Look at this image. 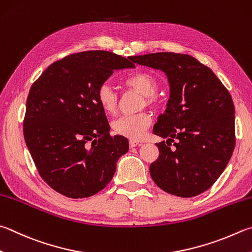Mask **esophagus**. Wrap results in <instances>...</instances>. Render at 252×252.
I'll return each mask as SVG.
<instances>
[{"label": "esophagus", "mask_w": 252, "mask_h": 252, "mask_svg": "<svg viewBox=\"0 0 252 252\" xmlns=\"http://www.w3.org/2000/svg\"><path fill=\"white\" fill-rule=\"evenodd\" d=\"M130 148H135V146H139V145H142V143H140V142H136V141H130Z\"/></svg>", "instance_id": "34e87169"}]
</instances>
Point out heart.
Returning <instances> with one entry per match:
<instances>
[{"mask_svg": "<svg viewBox=\"0 0 252 252\" xmlns=\"http://www.w3.org/2000/svg\"><path fill=\"white\" fill-rule=\"evenodd\" d=\"M123 84L129 88L139 91L145 95L149 103L155 102L154 94L157 93L158 82L154 77L145 71L134 72L123 80ZM97 101L99 107L107 114H113L117 111V94L108 85H101L97 90ZM152 119L148 113L129 114L118 118L112 123L114 133L132 141H138L143 138L146 130L150 126Z\"/></svg>", "mask_w": 252, "mask_h": 252, "instance_id": "heart-1", "label": "heart"}]
</instances>
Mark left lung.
Wrapping results in <instances>:
<instances>
[{
  "label": "left lung",
  "mask_w": 252,
  "mask_h": 252,
  "mask_svg": "<svg viewBox=\"0 0 252 252\" xmlns=\"http://www.w3.org/2000/svg\"><path fill=\"white\" fill-rule=\"evenodd\" d=\"M131 61L163 71L170 84L166 110L153 127L154 134L167 140L157 143L159 157L151 164V177L180 197L204 193L221 175L235 149L230 94L210 68L189 55L153 53Z\"/></svg>",
  "instance_id": "left-lung-1"
}]
</instances>
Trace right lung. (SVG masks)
I'll return each mask as SVG.
<instances>
[{"label": "right lung", "mask_w": 252, "mask_h": 252, "mask_svg": "<svg viewBox=\"0 0 252 252\" xmlns=\"http://www.w3.org/2000/svg\"><path fill=\"white\" fill-rule=\"evenodd\" d=\"M126 58L106 50L72 54L52 63L31 87L24 139L43 180L70 198L103 189L129 141L111 136L97 90L113 70L133 68Z\"/></svg>", "instance_id": "1"}]
</instances>
